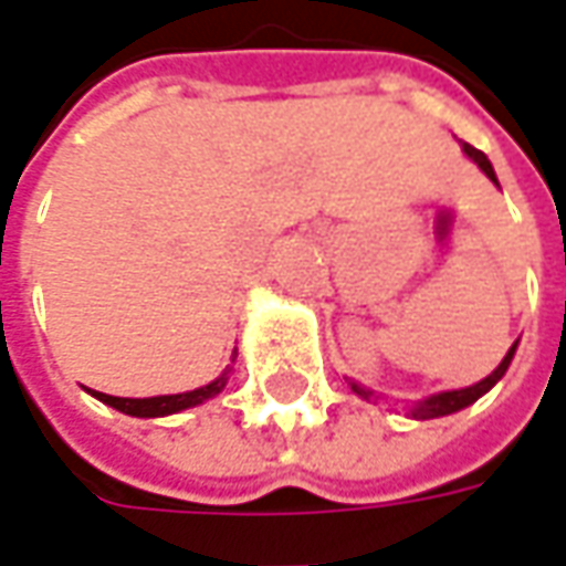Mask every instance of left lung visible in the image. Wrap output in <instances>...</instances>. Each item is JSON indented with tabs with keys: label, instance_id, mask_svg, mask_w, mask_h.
<instances>
[{
	"label": "left lung",
	"instance_id": "1",
	"mask_svg": "<svg viewBox=\"0 0 566 566\" xmlns=\"http://www.w3.org/2000/svg\"><path fill=\"white\" fill-rule=\"evenodd\" d=\"M461 148H464V154H468V157L474 160L476 167L486 172V176L493 179L495 186H499V179H495V170H493V164H490V157H486V154H483V151H476L474 145H468V142H461ZM514 349H517V344H514V347L509 349V356H505V359L499 363V368H495L490 378H483V380H480V384H474V387H464V390H446V394L430 396V399H424V402H418V406H415L412 415H415V418H421V421H428V418L452 415V412H459V409H464V406H471V402H476L480 396H483V394H486V390H490V387H493L495 380H499V378H502V375H505V371H509ZM349 387H353L356 394L363 396V399H368V396H371V394H368V390H363L359 384H353V380H349Z\"/></svg>",
	"mask_w": 566,
	"mask_h": 566
}]
</instances>
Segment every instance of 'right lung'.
Wrapping results in <instances>:
<instances>
[{"mask_svg":"<svg viewBox=\"0 0 566 566\" xmlns=\"http://www.w3.org/2000/svg\"><path fill=\"white\" fill-rule=\"evenodd\" d=\"M229 375L222 371L217 380H210L207 387H198V390H188V394H172V396H151V399H123V396H107L95 394L102 402L114 406L117 412L136 415V418H164V415L182 412V409H191V406H201L203 399L217 396L222 387H226Z\"/></svg>","mask_w":566,"mask_h":566,"instance_id":"obj_1","label":"right lung"}]
</instances>
